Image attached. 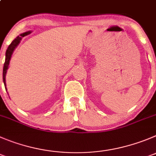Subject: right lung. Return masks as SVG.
Instances as JSON below:
<instances>
[{
	"mask_svg": "<svg viewBox=\"0 0 156 156\" xmlns=\"http://www.w3.org/2000/svg\"><path fill=\"white\" fill-rule=\"evenodd\" d=\"M29 34H30V31L25 32V33H23V34H20V36L17 37H16L15 39L12 41V43H11L10 45H9L8 48H7V50H6L5 62H4V68H3V81H4V86H5V87H6V80H5L6 73H7V68H8L9 63H10V57H11V55H12L14 49L17 47V46L18 45L19 43L20 42L22 37L27 36V35H28ZM6 90H7V88H6Z\"/></svg>",
	"mask_w": 156,
	"mask_h": 156,
	"instance_id": "right-lung-1",
	"label": "right lung"
}]
</instances>
